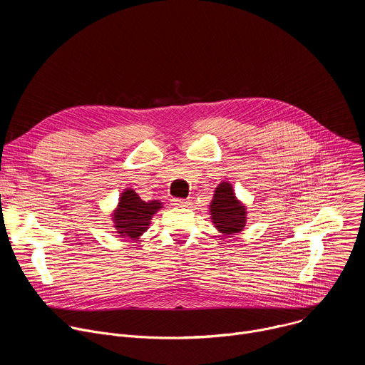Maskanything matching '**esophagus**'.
<instances>
[{
    "instance_id": "esophagus-1",
    "label": "esophagus",
    "mask_w": 365,
    "mask_h": 365,
    "mask_svg": "<svg viewBox=\"0 0 365 365\" xmlns=\"http://www.w3.org/2000/svg\"><path fill=\"white\" fill-rule=\"evenodd\" d=\"M172 203L178 207H185V206H189L192 202L190 199H180V197H173L172 199Z\"/></svg>"
}]
</instances>
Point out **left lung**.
<instances>
[{
    "mask_svg": "<svg viewBox=\"0 0 365 365\" xmlns=\"http://www.w3.org/2000/svg\"><path fill=\"white\" fill-rule=\"evenodd\" d=\"M211 215L215 227L225 235L242 231L245 225V207L235 199L230 183H221L211 202Z\"/></svg>",
    "mask_w": 365,
    "mask_h": 365,
    "instance_id": "8db88e82",
    "label": "left lung"
}]
</instances>
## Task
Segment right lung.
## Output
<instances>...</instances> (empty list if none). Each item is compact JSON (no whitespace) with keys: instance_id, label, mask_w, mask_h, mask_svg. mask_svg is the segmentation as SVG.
<instances>
[{"instance_id":"add662e5","label":"right lung","mask_w":365,"mask_h":365,"mask_svg":"<svg viewBox=\"0 0 365 365\" xmlns=\"http://www.w3.org/2000/svg\"><path fill=\"white\" fill-rule=\"evenodd\" d=\"M159 207H162L159 200L144 202L134 190H125L120 197L118 210L114 214L117 232L128 238L140 237L148 228L153 214L158 212Z\"/></svg>"}]
</instances>
